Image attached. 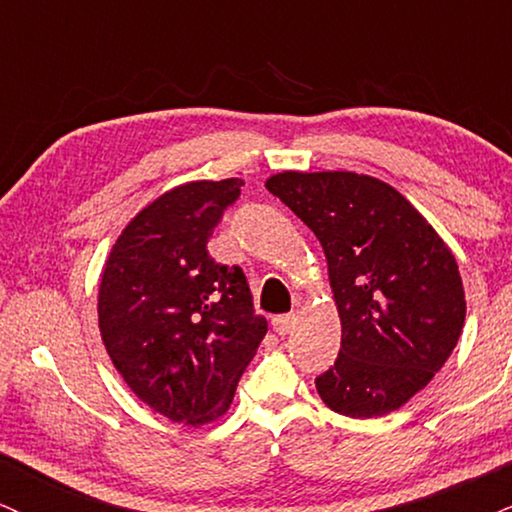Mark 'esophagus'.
Listing matches in <instances>:
<instances>
[{"label":"esophagus","instance_id":"34e87169","mask_svg":"<svg viewBox=\"0 0 512 512\" xmlns=\"http://www.w3.org/2000/svg\"><path fill=\"white\" fill-rule=\"evenodd\" d=\"M294 323H297V316L294 314H280L270 321V326H273V330L278 335H287L294 328Z\"/></svg>","mask_w":512,"mask_h":512}]
</instances>
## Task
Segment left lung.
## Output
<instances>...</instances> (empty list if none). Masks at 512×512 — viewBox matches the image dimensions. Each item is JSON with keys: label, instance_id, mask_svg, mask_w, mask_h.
<instances>
[{"label": "left lung", "instance_id": "1", "mask_svg": "<svg viewBox=\"0 0 512 512\" xmlns=\"http://www.w3.org/2000/svg\"><path fill=\"white\" fill-rule=\"evenodd\" d=\"M278 196L316 234L342 323L340 354L316 378L345 417L405 405L446 364L465 323L455 256L400 191L354 172H282Z\"/></svg>", "mask_w": 512, "mask_h": 512}]
</instances>
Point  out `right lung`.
Segmentation results:
<instances>
[{"mask_svg":"<svg viewBox=\"0 0 512 512\" xmlns=\"http://www.w3.org/2000/svg\"><path fill=\"white\" fill-rule=\"evenodd\" d=\"M242 186L222 179L167 191L126 225L102 270L107 354L138 400L179 424L227 412L268 330L244 270L208 254Z\"/></svg>","mask_w":512,"mask_h":512,"instance_id":"add662e5","label":"right lung"}]
</instances>
